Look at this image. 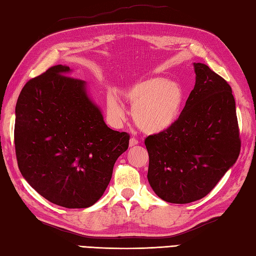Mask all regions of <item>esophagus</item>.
<instances>
[{
    "label": "esophagus",
    "instance_id": "1",
    "mask_svg": "<svg viewBox=\"0 0 256 256\" xmlns=\"http://www.w3.org/2000/svg\"><path fill=\"white\" fill-rule=\"evenodd\" d=\"M138 140L135 138H132L131 140H130V148H133V146L138 145Z\"/></svg>",
    "mask_w": 256,
    "mask_h": 256
}]
</instances>
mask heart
Masks as SVG:
<instances>
[{"label":"heart","mask_w":256,"mask_h":256,"mask_svg":"<svg viewBox=\"0 0 256 256\" xmlns=\"http://www.w3.org/2000/svg\"><path fill=\"white\" fill-rule=\"evenodd\" d=\"M131 103L132 118L140 130L157 134L172 128L180 114L184 94L175 81L160 78L140 81L123 94ZM108 106L116 116H123V108L114 94L108 96Z\"/></svg>","instance_id":"b5f03b06"}]
</instances>
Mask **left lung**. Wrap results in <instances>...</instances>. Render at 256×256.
Wrapping results in <instances>:
<instances>
[{
    "label": "left lung",
    "mask_w": 256,
    "mask_h": 256,
    "mask_svg": "<svg viewBox=\"0 0 256 256\" xmlns=\"http://www.w3.org/2000/svg\"><path fill=\"white\" fill-rule=\"evenodd\" d=\"M194 67V88L175 124L145 138L148 182L160 199L172 204L204 198L241 150L230 84L204 64Z\"/></svg>",
    "instance_id": "obj_1"
}]
</instances>
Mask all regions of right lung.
Here are the masks:
<instances>
[{"instance_id":"1","label":"right lung","mask_w":256,"mask_h":256,"mask_svg":"<svg viewBox=\"0 0 256 256\" xmlns=\"http://www.w3.org/2000/svg\"><path fill=\"white\" fill-rule=\"evenodd\" d=\"M70 68L52 66L30 79L15 108L14 143L20 174L50 202L69 209L96 204L111 180L130 135L113 131Z\"/></svg>"}]
</instances>
